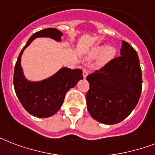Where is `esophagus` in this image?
<instances>
[{
  "label": "esophagus",
  "instance_id": "34e87169",
  "mask_svg": "<svg viewBox=\"0 0 155 155\" xmlns=\"http://www.w3.org/2000/svg\"><path fill=\"white\" fill-rule=\"evenodd\" d=\"M88 69L84 68V69H83V76H84V78H86V76L88 75Z\"/></svg>",
  "mask_w": 155,
  "mask_h": 155
}]
</instances>
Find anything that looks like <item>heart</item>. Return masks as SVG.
Returning <instances> with one entry per match:
<instances>
[{"instance_id": "obj_1", "label": "heart", "mask_w": 155, "mask_h": 155, "mask_svg": "<svg viewBox=\"0 0 155 155\" xmlns=\"http://www.w3.org/2000/svg\"><path fill=\"white\" fill-rule=\"evenodd\" d=\"M114 54H115V49L114 47L107 46L105 48L102 45H98L92 48L88 51V56L90 58L99 56L97 64L99 66H103L114 58Z\"/></svg>"}]
</instances>
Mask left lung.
I'll return each instance as SVG.
<instances>
[{"instance_id": "obj_1", "label": "left lung", "mask_w": 155, "mask_h": 155, "mask_svg": "<svg viewBox=\"0 0 155 155\" xmlns=\"http://www.w3.org/2000/svg\"><path fill=\"white\" fill-rule=\"evenodd\" d=\"M120 55L86 77L88 111L104 124H115L127 118L141 93L142 72L137 52L123 41Z\"/></svg>"}]
</instances>
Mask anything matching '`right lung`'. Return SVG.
Returning a JSON list of instances; mask_svg holds the SVG:
<instances>
[{
    "label": "right lung",
    "mask_w": 155,
    "mask_h": 155,
    "mask_svg": "<svg viewBox=\"0 0 155 155\" xmlns=\"http://www.w3.org/2000/svg\"><path fill=\"white\" fill-rule=\"evenodd\" d=\"M62 33L56 28H45L34 33L18 57L14 71V86L18 98L24 109L35 117L52 116L62 106L66 93L83 79L82 70H71L63 67L47 80L40 82H29L22 75L21 55L27 46L37 37H50L61 40Z\"/></svg>",
    "instance_id": "add662e5"
}]
</instances>
